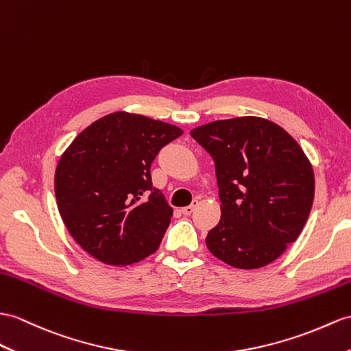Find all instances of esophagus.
Returning a JSON list of instances; mask_svg holds the SVG:
<instances>
[{
	"label": "esophagus",
	"mask_w": 351,
	"mask_h": 351,
	"mask_svg": "<svg viewBox=\"0 0 351 351\" xmlns=\"http://www.w3.org/2000/svg\"><path fill=\"white\" fill-rule=\"evenodd\" d=\"M195 207H196V204H192V205H187V207H184V208H182V213L184 216H189V215H192V211L195 210Z\"/></svg>",
	"instance_id": "esophagus-1"
}]
</instances>
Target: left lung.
Instances as JSON below:
<instances>
[{
	"instance_id": "left-lung-1",
	"label": "left lung",
	"mask_w": 351,
	"mask_h": 351,
	"mask_svg": "<svg viewBox=\"0 0 351 351\" xmlns=\"http://www.w3.org/2000/svg\"><path fill=\"white\" fill-rule=\"evenodd\" d=\"M216 165L220 221L205 244L240 269L274 262L298 240L314 199V171L301 146L267 119L243 116L195 128Z\"/></svg>"
}]
</instances>
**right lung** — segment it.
<instances>
[{
	"instance_id": "obj_1",
	"label": "right lung",
	"mask_w": 351,
	"mask_h": 351,
	"mask_svg": "<svg viewBox=\"0 0 351 351\" xmlns=\"http://www.w3.org/2000/svg\"><path fill=\"white\" fill-rule=\"evenodd\" d=\"M180 128L116 111L89 125L62 153L55 171L59 215L84 252L125 267L159 249L173 216L152 186L150 167Z\"/></svg>"
}]
</instances>
